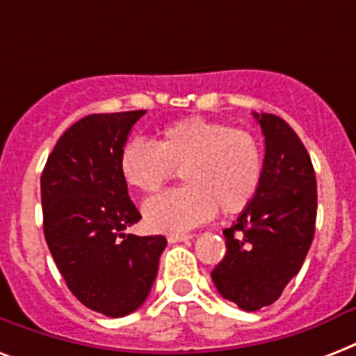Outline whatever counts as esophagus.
I'll list each match as a JSON object with an SVG mask.
<instances>
[{"label": "esophagus", "instance_id": "34e87169", "mask_svg": "<svg viewBox=\"0 0 356 356\" xmlns=\"http://www.w3.org/2000/svg\"><path fill=\"white\" fill-rule=\"evenodd\" d=\"M192 236H188V234H168V242L170 243H177V242H186V240H190Z\"/></svg>", "mask_w": 356, "mask_h": 356}]
</instances>
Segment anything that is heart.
Wrapping results in <instances>:
<instances>
[{
	"label": "heart",
	"instance_id": "heart-1",
	"mask_svg": "<svg viewBox=\"0 0 356 356\" xmlns=\"http://www.w3.org/2000/svg\"><path fill=\"white\" fill-rule=\"evenodd\" d=\"M175 170H183L186 186L144 205L145 223L156 233H188L211 222L218 207L223 214L248 209L262 183V147L249 131L184 118L162 129L155 144L131 140L120 153L123 181L145 194L159 192Z\"/></svg>",
	"mask_w": 356,
	"mask_h": 356
}]
</instances>
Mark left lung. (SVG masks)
Returning <instances> with one entry per match:
<instances>
[{"label":"left lung","mask_w":356,"mask_h":356,"mask_svg":"<svg viewBox=\"0 0 356 356\" xmlns=\"http://www.w3.org/2000/svg\"><path fill=\"white\" fill-rule=\"evenodd\" d=\"M266 138L259 194L223 231L225 257L212 270L223 298L242 310L275 303L298 275L314 238L316 173L307 147L275 114H257Z\"/></svg>","instance_id":"8db88e82"}]
</instances>
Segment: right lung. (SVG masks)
I'll list each match as a JSON object with an SVG mask.
<instances>
[{
	"mask_svg": "<svg viewBox=\"0 0 356 356\" xmlns=\"http://www.w3.org/2000/svg\"><path fill=\"white\" fill-rule=\"evenodd\" d=\"M145 111L88 114L58 138L40 177L44 236L70 292L90 310L122 318L149 296L166 238L125 234L140 212L120 173V153Z\"/></svg>",
	"mask_w": 356,
	"mask_h": 356,
	"instance_id": "obj_1",
	"label": "right lung"
}]
</instances>
